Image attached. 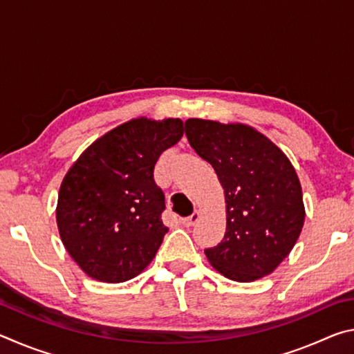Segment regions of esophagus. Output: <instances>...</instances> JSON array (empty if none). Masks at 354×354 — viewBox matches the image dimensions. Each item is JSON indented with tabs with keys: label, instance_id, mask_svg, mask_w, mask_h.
Segmentation results:
<instances>
[{
	"label": "esophagus",
	"instance_id": "1",
	"mask_svg": "<svg viewBox=\"0 0 354 354\" xmlns=\"http://www.w3.org/2000/svg\"><path fill=\"white\" fill-rule=\"evenodd\" d=\"M200 217H201V214L198 211H195L194 214L189 215V217H184L181 221H183L184 226H194L196 221L200 220Z\"/></svg>",
	"mask_w": 354,
	"mask_h": 354
}]
</instances>
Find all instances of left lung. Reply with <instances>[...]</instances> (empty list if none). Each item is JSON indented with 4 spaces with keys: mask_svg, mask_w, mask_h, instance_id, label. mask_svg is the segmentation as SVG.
<instances>
[{
    "mask_svg": "<svg viewBox=\"0 0 354 354\" xmlns=\"http://www.w3.org/2000/svg\"><path fill=\"white\" fill-rule=\"evenodd\" d=\"M185 136L225 189L226 232L205 250L226 278L250 283L290 253L304 223L303 194L286 154L253 128L189 118Z\"/></svg>",
    "mask_w": 354,
    "mask_h": 354,
    "instance_id": "left-lung-1",
    "label": "left lung"
}]
</instances>
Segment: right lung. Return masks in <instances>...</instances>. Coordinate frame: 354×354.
Listing matches in <instances>:
<instances>
[{
  "label": "right lung",
  "instance_id": "obj_1",
  "mask_svg": "<svg viewBox=\"0 0 354 354\" xmlns=\"http://www.w3.org/2000/svg\"><path fill=\"white\" fill-rule=\"evenodd\" d=\"M184 133L179 118H136L95 140L61 184L56 218L65 248L88 277L123 283L158 253L165 196L154 165Z\"/></svg>",
  "mask_w": 354,
  "mask_h": 354
}]
</instances>
